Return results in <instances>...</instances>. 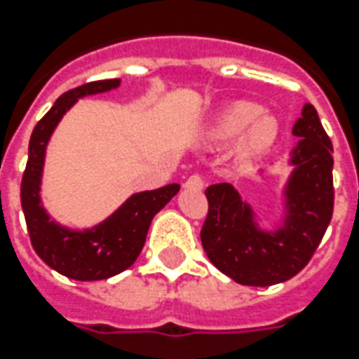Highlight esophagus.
I'll return each instance as SVG.
<instances>
[{"mask_svg":"<svg viewBox=\"0 0 359 359\" xmlns=\"http://www.w3.org/2000/svg\"><path fill=\"white\" fill-rule=\"evenodd\" d=\"M203 186H205V179H203L201 175H191L190 179L184 182L186 190H203Z\"/></svg>","mask_w":359,"mask_h":359,"instance_id":"obj_1","label":"esophagus"}]
</instances>
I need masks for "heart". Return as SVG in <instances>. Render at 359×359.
I'll return each instance as SVG.
<instances>
[{
  "instance_id": "b5f03b06",
  "label": "heart",
  "mask_w": 359,
  "mask_h": 359,
  "mask_svg": "<svg viewBox=\"0 0 359 359\" xmlns=\"http://www.w3.org/2000/svg\"><path fill=\"white\" fill-rule=\"evenodd\" d=\"M240 137L236 160L251 163L273 145L278 137V119L272 114H262V108L253 102H236L225 108L205 132L208 143H227Z\"/></svg>"
}]
</instances>
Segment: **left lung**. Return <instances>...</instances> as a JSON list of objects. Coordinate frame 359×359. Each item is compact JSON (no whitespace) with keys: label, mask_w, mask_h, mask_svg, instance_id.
Here are the masks:
<instances>
[{"label":"left lung","mask_w":359,"mask_h":359,"mask_svg":"<svg viewBox=\"0 0 359 359\" xmlns=\"http://www.w3.org/2000/svg\"><path fill=\"white\" fill-rule=\"evenodd\" d=\"M292 134L300 140L287 160L292 171L281 190L283 216L273 229L262 227L253 205L229 182L205 191L208 216L201 229L203 250L219 272L240 285L268 287L294 278L332 219L334 147L311 104L304 106Z\"/></svg>","instance_id":"left-lung-1"}]
</instances>
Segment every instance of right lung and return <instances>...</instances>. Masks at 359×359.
<instances>
[{
  "label": "right lung",
  "mask_w": 359,
  "mask_h": 359,
  "mask_svg": "<svg viewBox=\"0 0 359 359\" xmlns=\"http://www.w3.org/2000/svg\"><path fill=\"white\" fill-rule=\"evenodd\" d=\"M119 86L121 80H100L67 91L36 123L29 140L20 199L31 244L48 266L78 281L108 279L132 266L143 250L152 218L180 190L179 184H168L158 190L132 194L108 218L87 229H70L57 224L42 207V171L53 130L80 98L108 93Z\"/></svg>",
  "instance_id": "1"
}]
</instances>
